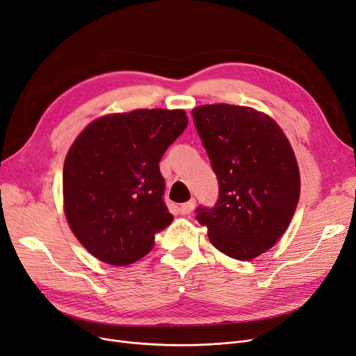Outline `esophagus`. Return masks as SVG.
<instances>
[{
  "instance_id": "obj_1",
  "label": "esophagus",
  "mask_w": 356,
  "mask_h": 356,
  "mask_svg": "<svg viewBox=\"0 0 356 356\" xmlns=\"http://www.w3.org/2000/svg\"><path fill=\"white\" fill-rule=\"evenodd\" d=\"M195 204H196V201L192 198L191 201H188V202H185V204H181L180 205V211H181V214H189V213H192L193 211V208H195Z\"/></svg>"
}]
</instances>
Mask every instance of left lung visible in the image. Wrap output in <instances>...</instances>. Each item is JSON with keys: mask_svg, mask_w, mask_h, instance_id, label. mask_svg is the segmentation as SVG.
<instances>
[{"mask_svg": "<svg viewBox=\"0 0 356 356\" xmlns=\"http://www.w3.org/2000/svg\"><path fill=\"white\" fill-rule=\"evenodd\" d=\"M192 114L220 186L216 207L198 208L196 220L220 252L251 261L277 243L295 214L300 176L292 145L252 107L208 104Z\"/></svg>", "mask_w": 356, "mask_h": 356, "instance_id": "8db88e82", "label": "left lung"}]
</instances>
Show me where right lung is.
Instances as JSON below:
<instances>
[{"label": "right lung", "instance_id": "add662e5", "mask_svg": "<svg viewBox=\"0 0 356 356\" xmlns=\"http://www.w3.org/2000/svg\"><path fill=\"white\" fill-rule=\"evenodd\" d=\"M188 126L185 110H131L90 122L63 168V207L86 251L114 267L134 264L173 216L160 160Z\"/></svg>", "mask_w": 356, "mask_h": 356}]
</instances>
